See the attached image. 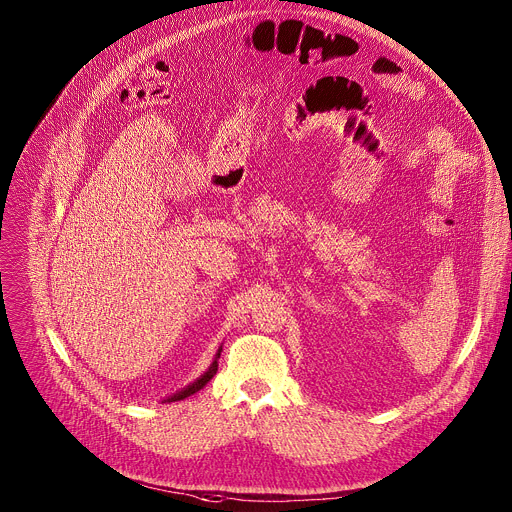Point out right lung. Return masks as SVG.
I'll use <instances>...</instances> for the list:
<instances>
[{"label":"right lung","instance_id":"add662e5","mask_svg":"<svg viewBox=\"0 0 512 512\" xmlns=\"http://www.w3.org/2000/svg\"><path fill=\"white\" fill-rule=\"evenodd\" d=\"M221 350H223V346L218 348V352L214 354V360H212V364L208 367V371L204 373V375H200L194 383H190L186 389H182V391H178V393H174L172 397H168V399H164L162 403H172V401H182V399H186V397H190V395H194V393H198L214 375H216V371H218V358H221Z\"/></svg>","mask_w":512,"mask_h":512}]
</instances>
